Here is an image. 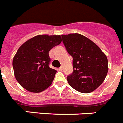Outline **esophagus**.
Listing matches in <instances>:
<instances>
[{
  "label": "esophagus",
  "instance_id": "34e87169",
  "mask_svg": "<svg viewBox=\"0 0 123 123\" xmlns=\"http://www.w3.org/2000/svg\"><path fill=\"white\" fill-rule=\"evenodd\" d=\"M58 70L59 71H62V70H63V67H60Z\"/></svg>",
  "mask_w": 123,
  "mask_h": 123
}]
</instances>
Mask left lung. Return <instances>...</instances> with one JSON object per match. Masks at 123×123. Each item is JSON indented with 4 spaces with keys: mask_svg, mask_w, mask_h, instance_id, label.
<instances>
[{
    "mask_svg": "<svg viewBox=\"0 0 123 123\" xmlns=\"http://www.w3.org/2000/svg\"><path fill=\"white\" fill-rule=\"evenodd\" d=\"M63 43L73 58V73L67 77L70 86L82 93H91L105 80L107 58L90 39L79 34L62 35Z\"/></svg>",
    "mask_w": 123,
    "mask_h": 123,
    "instance_id": "left-lung-1",
    "label": "left lung"
}]
</instances>
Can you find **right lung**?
Masks as SVG:
<instances>
[{
    "instance_id": "1",
    "label": "right lung",
    "mask_w": 123,
    "mask_h": 123,
    "mask_svg": "<svg viewBox=\"0 0 123 123\" xmlns=\"http://www.w3.org/2000/svg\"><path fill=\"white\" fill-rule=\"evenodd\" d=\"M60 35H39L19 48L12 60L16 79L23 88L40 93L51 86L56 70L50 68L49 51L60 44Z\"/></svg>"
}]
</instances>
